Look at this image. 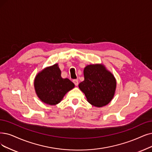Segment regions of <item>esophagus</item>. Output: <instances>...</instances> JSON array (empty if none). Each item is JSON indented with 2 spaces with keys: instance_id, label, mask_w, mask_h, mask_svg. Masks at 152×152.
I'll return each instance as SVG.
<instances>
[{
  "instance_id": "esophagus-1",
  "label": "esophagus",
  "mask_w": 152,
  "mask_h": 152,
  "mask_svg": "<svg viewBox=\"0 0 152 152\" xmlns=\"http://www.w3.org/2000/svg\"><path fill=\"white\" fill-rule=\"evenodd\" d=\"M73 82L74 83V84L76 86H77L78 85V80H77V79H75V80H73Z\"/></svg>"
}]
</instances>
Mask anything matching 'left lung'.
Here are the masks:
<instances>
[{
    "mask_svg": "<svg viewBox=\"0 0 152 152\" xmlns=\"http://www.w3.org/2000/svg\"><path fill=\"white\" fill-rule=\"evenodd\" d=\"M84 80L78 87L91 105L102 107L109 104L115 95L117 82L115 77L102 64L86 66L83 70Z\"/></svg>",
    "mask_w": 152,
    "mask_h": 152,
    "instance_id": "1",
    "label": "left lung"
}]
</instances>
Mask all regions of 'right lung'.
Returning <instances> with one entry per match:
<instances>
[{"mask_svg":"<svg viewBox=\"0 0 152 152\" xmlns=\"http://www.w3.org/2000/svg\"><path fill=\"white\" fill-rule=\"evenodd\" d=\"M74 87V83L69 79L61 77L58 64L40 71L34 80L36 94L42 102L50 105L58 104Z\"/></svg>","mask_w":152,"mask_h":152,"instance_id":"1","label":"right lung"}]
</instances>
